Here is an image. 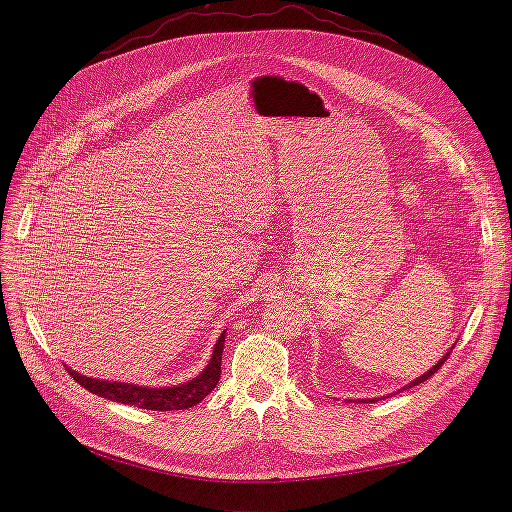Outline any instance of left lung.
Returning <instances> with one entry per match:
<instances>
[{
    "label": "left lung",
    "instance_id": "1",
    "mask_svg": "<svg viewBox=\"0 0 512 512\" xmlns=\"http://www.w3.org/2000/svg\"><path fill=\"white\" fill-rule=\"evenodd\" d=\"M450 353H452V346H450V351H448V353H446V355H444V357H442V359H440V361H438L434 367H429L425 373H421V375H419V378H415V380H413V382H409L407 386H402V388H400V390H396L394 394H398V392H402V390H407V388H413V386H419V384L427 382V380L432 378V375H434V373H436V371H438V369L444 365V361L450 357ZM390 396H392V394H388V396H382V398H365V400H363V398H357L355 402H375V400H384V398H390Z\"/></svg>",
    "mask_w": 512,
    "mask_h": 512
}]
</instances>
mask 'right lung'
<instances>
[{"mask_svg":"<svg viewBox=\"0 0 512 512\" xmlns=\"http://www.w3.org/2000/svg\"><path fill=\"white\" fill-rule=\"evenodd\" d=\"M224 340L226 332L220 334V338L215 340L213 353L205 369L197 375V378L188 380L178 386H166V388H151V386H139V384H128V382H112V380H97V378H87V375L78 373L68 367L72 378L83 386L85 390L114 400L122 402V405H134L139 409H149V411H182V409H191L215 388L220 382V373H222V353H224Z\"/></svg>","mask_w":512,"mask_h":512,"instance_id":"obj_1","label":"right lung"}]
</instances>
